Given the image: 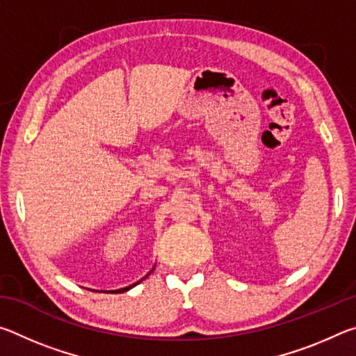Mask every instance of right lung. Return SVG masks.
<instances>
[{"mask_svg":"<svg viewBox=\"0 0 356 356\" xmlns=\"http://www.w3.org/2000/svg\"><path fill=\"white\" fill-rule=\"evenodd\" d=\"M138 282H140V281H138ZM138 282H136V284H138ZM136 284H134V286H136ZM134 286H129V287L119 289V291H114V292H118V293H120V292H125V291H129V289H131V287H134Z\"/></svg>","mask_w":356,"mask_h":356,"instance_id":"add662e5","label":"right lung"}]
</instances>
